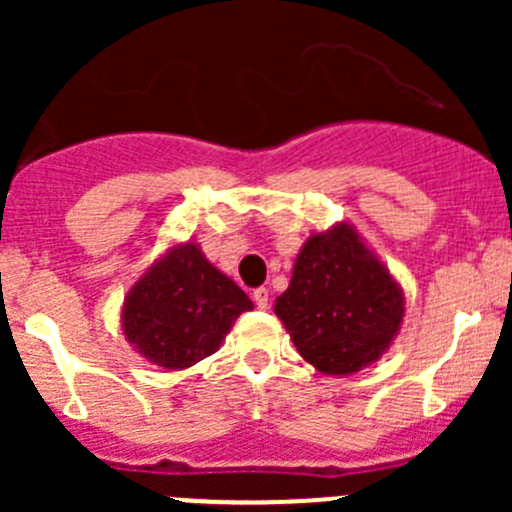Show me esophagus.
I'll return each instance as SVG.
<instances>
[{
	"mask_svg": "<svg viewBox=\"0 0 512 512\" xmlns=\"http://www.w3.org/2000/svg\"><path fill=\"white\" fill-rule=\"evenodd\" d=\"M252 299H255V304L260 309L270 307V292H267V287H257L255 292H252Z\"/></svg>",
	"mask_w": 512,
	"mask_h": 512,
	"instance_id": "obj_1",
	"label": "esophagus"
}]
</instances>
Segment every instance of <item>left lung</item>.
I'll return each instance as SVG.
<instances>
[{"label":"left lung","mask_w":512,"mask_h":512,"mask_svg":"<svg viewBox=\"0 0 512 512\" xmlns=\"http://www.w3.org/2000/svg\"><path fill=\"white\" fill-rule=\"evenodd\" d=\"M294 347L327 376H349L386 354L404 322V289L354 225L314 232L275 299Z\"/></svg>","instance_id":"8db88e82"}]
</instances>
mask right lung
Here are the masks:
<instances>
[{
  "label": "right lung",
  "instance_id": "obj_1",
  "mask_svg": "<svg viewBox=\"0 0 512 512\" xmlns=\"http://www.w3.org/2000/svg\"><path fill=\"white\" fill-rule=\"evenodd\" d=\"M252 307L198 242H183L165 250L128 289L121 329L143 359L180 371L218 352L235 319Z\"/></svg>",
  "mask_w": 512,
  "mask_h": 512
}]
</instances>
